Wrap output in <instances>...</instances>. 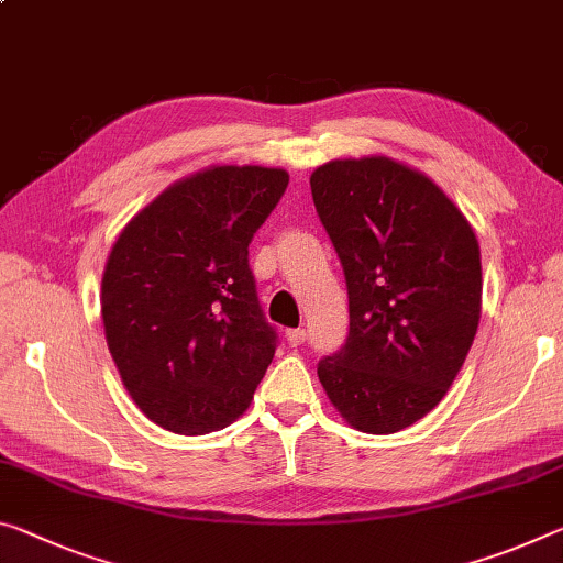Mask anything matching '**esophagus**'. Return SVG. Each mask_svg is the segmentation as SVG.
Returning <instances> with one entry per match:
<instances>
[{"label":"esophagus","instance_id":"esophagus-1","mask_svg":"<svg viewBox=\"0 0 563 563\" xmlns=\"http://www.w3.org/2000/svg\"><path fill=\"white\" fill-rule=\"evenodd\" d=\"M306 338H308L306 328H292V330H288V333H285V341H288L292 347H298V345L306 343Z\"/></svg>","mask_w":563,"mask_h":563}]
</instances>
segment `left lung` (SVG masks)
I'll use <instances>...</instances> for the list:
<instances>
[{"instance_id":"1","label":"left lung","mask_w":563,"mask_h":563,"mask_svg":"<svg viewBox=\"0 0 563 563\" xmlns=\"http://www.w3.org/2000/svg\"><path fill=\"white\" fill-rule=\"evenodd\" d=\"M310 190L351 313L318 378L353 428L396 433L441 404L474 343L478 240L439 185L390 157L333 159Z\"/></svg>"}]
</instances>
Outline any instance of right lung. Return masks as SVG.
Listing matches in <instances>:
<instances>
[{
  "mask_svg": "<svg viewBox=\"0 0 563 563\" xmlns=\"http://www.w3.org/2000/svg\"><path fill=\"white\" fill-rule=\"evenodd\" d=\"M288 173L222 165L185 177L130 220L102 275L107 347L150 421L183 435L233 423L278 333L257 300L247 245Z\"/></svg>",
  "mask_w": 563,
  "mask_h": 563,
  "instance_id": "obj_1",
  "label": "right lung"
}]
</instances>
